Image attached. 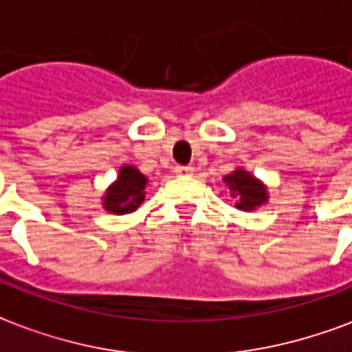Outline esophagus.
I'll return each instance as SVG.
<instances>
[{"label":"esophagus","mask_w":352,"mask_h":352,"mask_svg":"<svg viewBox=\"0 0 352 352\" xmlns=\"http://www.w3.org/2000/svg\"><path fill=\"white\" fill-rule=\"evenodd\" d=\"M176 174H179V176H191L193 174V166L191 165H178L176 166Z\"/></svg>","instance_id":"obj_1"}]
</instances>
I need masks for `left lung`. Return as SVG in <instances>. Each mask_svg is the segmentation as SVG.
<instances>
[{"instance_id": "8db88e82", "label": "left lung", "mask_w": 352, "mask_h": 352, "mask_svg": "<svg viewBox=\"0 0 352 352\" xmlns=\"http://www.w3.org/2000/svg\"><path fill=\"white\" fill-rule=\"evenodd\" d=\"M223 182L229 186L230 195L236 199V208L242 212H253L268 202L266 186L243 168H236L234 173L225 176Z\"/></svg>"}]
</instances>
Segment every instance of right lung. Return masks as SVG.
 Returning <instances> with one entry per match:
<instances>
[{
	"label": "right lung",
	"mask_w": 352,
	"mask_h": 352,
	"mask_svg": "<svg viewBox=\"0 0 352 352\" xmlns=\"http://www.w3.org/2000/svg\"><path fill=\"white\" fill-rule=\"evenodd\" d=\"M146 186L148 178L140 174L131 165H123L120 168L118 179L107 189V195L102 197V208L110 214H129L135 212L146 197Z\"/></svg>",
	"instance_id": "right-lung-1"
}]
</instances>
